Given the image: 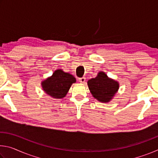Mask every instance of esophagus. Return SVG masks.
<instances>
[{"label":"esophagus","instance_id":"obj_1","mask_svg":"<svg viewBox=\"0 0 158 158\" xmlns=\"http://www.w3.org/2000/svg\"><path fill=\"white\" fill-rule=\"evenodd\" d=\"M79 81L81 84H84V83L85 81V77H81V78L79 79Z\"/></svg>","mask_w":158,"mask_h":158}]
</instances>
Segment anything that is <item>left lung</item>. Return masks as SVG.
<instances>
[{"label":"left lung","mask_w":158,"mask_h":158,"mask_svg":"<svg viewBox=\"0 0 158 158\" xmlns=\"http://www.w3.org/2000/svg\"><path fill=\"white\" fill-rule=\"evenodd\" d=\"M87 84L93 97L102 103L109 102L119 89L118 81L109 78L104 72H99Z\"/></svg>","instance_id":"8db88e82"}]
</instances>
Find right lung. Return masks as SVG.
<instances>
[{"label":"right lung","mask_w":158,"mask_h":158,"mask_svg":"<svg viewBox=\"0 0 158 158\" xmlns=\"http://www.w3.org/2000/svg\"><path fill=\"white\" fill-rule=\"evenodd\" d=\"M76 83V79L69 73H65L62 69L53 72L52 76L41 82L42 90L53 99H62L68 94L71 85Z\"/></svg>","instance_id":"add662e5"}]
</instances>
